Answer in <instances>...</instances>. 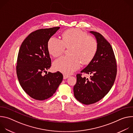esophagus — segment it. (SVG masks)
Returning <instances> with one entry per match:
<instances>
[{
  "mask_svg": "<svg viewBox=\"0 0 133 133\" xmlns=\"http://www.w3.org/2000/svg\"><path fill=\"white\" fill-rule=\"evenodd\" d=\"M63 76H64V79H66V78L69 77V76L68 75H66V74H64Z\"/></svg>",
  "mask_w": 133,
  "mask_h": 133,
  "instance_id": "esophagus-1",
  "label": "esophagus"
}]
</instances>
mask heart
Masks as SVG:
<instances>
[{
    "mask_svg": "<svg viewBox=\"0 0 133 133\" xmlns=\"http://www.w3.org/2000/svg\"><path fill=\"white\" fill-rule=\"evenodd\" d=\"M71 46V55L63 56L55 61V69L64 74H70L78 69L82 63H90L95 56L98 49V43L94 37L79 29H70L64 32L62 39L52 36L48 42L49 53L54 57L62 54L65 47Z\"/></svg>",
    "mask_w": 133,
    "mask_h": 133,
    "instance_id": "b5f03b06",
    "label": "heart"
}]
</instances>
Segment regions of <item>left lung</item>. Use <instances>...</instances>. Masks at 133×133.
I'll return each mask as SVG.
<instances>
[{"instance_id":"obj_1","label":"left lung","mask_w":133,"mask_h":133,"mask_svg":"<svg viewBox=\"0 0 133 133\" xmlns=\"http://www.w3.org/2000/svg\"><path fill=\"white\" fill-rule=\"evenodd\" d=\"M95 36L98 49L94 58L81 72L90 74V78L76 75L77 82L74 87L75 97L85 105L95 103L108 94L114 83L117 64L110 44L99 32L90 31Z\"/></svg>"}]
</instances>
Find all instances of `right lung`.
Returning a JSON list of instances; mask_svg holds the SVG:
<instances>
[{
  "mask_svg": "<svg viewBox=\"0 0 133 133\" xmlns=\"http://www.w3.org/2000/svg\"><path fill=\"white\" fill-rule=\"evenodd\" d=\"M59 28L56 27L32 32L19 50L16 66L19 82L23 90L36 100L51 97L63 81V75L59 71H46L51 66L48 42Z\"/></svg>",
  "mask_w": 133,
  "mask_h": 133,
  "instance_id": "right-lung-1",
  "label": "right lung"
}]
</instances>
